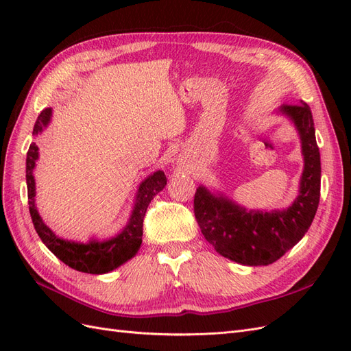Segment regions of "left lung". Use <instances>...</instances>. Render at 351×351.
<instances>
[{
	"instance_id": "1",
	"label": "left lung",
	"mask_w": 351,
	"mask_h": 351,
	"mask_svg": "<svg viewBox=\"0 0 351 351\" xmlns=\"http://www.w3.org/2000/svg\"><path fill=\"white\" fill-rule=\"evenodd\" d=\"M299 132L303 173L299 195L287 209H246L222 193L199 186L195 193V217L202 234L214 249L230 261L247 267L269 265L299 243L315 218L321 196V155L315 137L309 105H281Z\"/></svg>"
}]
</instances>
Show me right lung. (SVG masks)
Segmentation results:
<instances>
[{"label":"right lung","mask_w":351,"mask_h":351,"mask_svg":"<svg viewBox=\"0 0 351 351\" xmlns=\"http://www.w3.org/2000/svg\"><path fill=\"white\" fill-rule=\"evenodd\" d=\"M51 108H45L42 111L35 123L34 133L32 134L36 137L38 134L44 132L51 121ZM38 158L39 147L35 142H32L26 158V184L29 210L38 236L44 241L45 246L54 253L61 262L69 265L70 268L86 274H107L114 271L115 268L121 267L127 261H130L137 253V250L141 249L143 236L142 227L146 209L149 206L151 200L161 192L167 184V177L164 171L158 169L154 174L147 176L139 184L129 222H127L125 227L119 232V234L105 240L92 239L88 243H77L58 237L39 215L35 204L36 187L34 177V169Z\"/></svg>","instance_id":"obj_1"}]
</instances>
